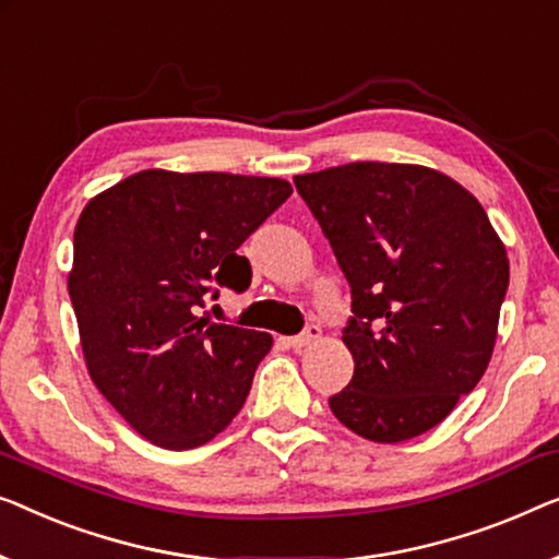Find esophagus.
Here are the masks:
<instances>
[{
  "label": "esophagus",
  "instance_id": "esophagus-1",
  "mask_svg": "<svg viewBox=\"0 0 559 559\" xmlns=\"http://www.w3.org/2000/svg\"><path fill=\"white\" fill-rule=\"evenodd\" d=\"M318 337H320V328H318V325H307L299 335L287 337V345L293 347V350H299V347L312 345Z\"/></svg>",
  "mask_w": 559,
  "mask_h": 559
}]
</instances>
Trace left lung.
<instances>
[{
    "label": "left lung",
    "mask_w": 559,
    "mask_h": 559,
    "mask_svg": "<svg viewBox=\"0 0 559 559\" xmlns=\"http://www.w3.org/2000/svg\"><path fill=\"white\" fill-rule=\"evenodd\" d=\"M353 297V380L330 399L362 439L399 443L441 424L495 350L507 249L479 201L433 168L358 160L295 176Z\"/></svg>",
    "instance_id": "8db88e82"
}]
</instances>
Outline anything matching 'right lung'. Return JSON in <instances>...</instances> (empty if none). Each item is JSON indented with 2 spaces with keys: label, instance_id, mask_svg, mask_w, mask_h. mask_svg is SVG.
Returning <instances> with one entry per match:
<instances>
[{
  "label": "right lung",
  "instance_id": "add662e5",
  "mask_svg": "<svg viewBox=\"0 0 559 559\" xmlns=\"http://www.w3.org/2000/svg\"><path fill=\"white\" fill-rule=\"evenodd\" d=\"M289 193L266 176L148 168L80 214L68 293L87 373L156 447H201L245 406L272 335L199 318V307L219 287H249L237 249Z\"/></svg>",
  "mask_w": 559,
  "mask_h": 559
}]
</instances>
